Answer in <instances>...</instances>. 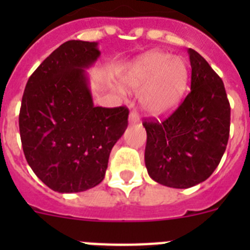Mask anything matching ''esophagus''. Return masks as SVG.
Listing matches in <instances>:
<instances>
[{"label":"esophagus","instance_id":"34e87169","mask_svg":"<svg viewBox=\"0 0 250 250\" xmlns=\"http://www.w3.org/2000/svg\"><path fill=\"white\" fill-rule=\"evenodd\" d=\"M139 120H140V119H139V116H138V112L132 110L129 115V121L131 124H135V123H139Z\"/></svg>","mask_w":250,"mask_h":250}]
</instances>
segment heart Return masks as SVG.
<instances>
[{
    "mask_svg": "<svg viewBox=\"0 0 250 250\" xmlns=\"http://www.w3.org/2000/svg\"><path fill=\"white\" fill-rule=\"evenodd\" d=\"M188 77L184 60L151 51L131 63L123 81L130 91H140L139 100L144 111L163 116L173 111L184 98Z\"/></svg>",
    "mask_w": 250,
    "mask_h": 250,
    "instance_id": "1",
    "label": "heart"
}]
</instances>
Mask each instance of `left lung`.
I'll use <instances>...</instances> for the list:
<instances>
[{"mask_svg":"<svg viewBox=\"0 0 250 250\" xmlns=\"http://www.w3.org/2000/svg\"><path fill=\"white\" fill-rule=\"evenodd\" d=\"M191 87L164 121H145V165L152 180L176 189L203 183L227 149L230 105L224 83L195 50H188Z\"/></svg>","mask_w":250,"mask_h":250,"instance_id":"obj_1","label":"left lung"}]
</instances>
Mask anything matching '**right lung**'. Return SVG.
I'll list each match as a JSON object with an SVG mask.
<instances>
[{
	"label": "right lung",
	"instance_id": "1",
	"mask_svg": "<svg viewBox=\"0 0 250 250\" xmlns=\"http://www.w3.org/2000/svg\"><path fill=\"white\" fill-rule=\"evenodd\" d=\"M100 56L98 42L71 40L30 76L20 110L22 149L50 189L79 193L105 178L112 146L127 127L129 110L95 106L86 68Z\"/></svg>",
	"mask_w": 250,
	"mask_h": 250
}]
</instances>
